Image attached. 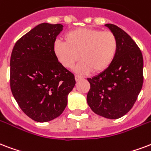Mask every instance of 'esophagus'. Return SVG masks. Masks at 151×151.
I'll use <instances>...</instances> for the list:
<instances>
[{"instance_id":"34e87169","label":"esophagus","mask_w":151,"mask_h":151,"mask_svg":"<svg viewBox=\"0 0 151 151\" xmlns=\"http://www.w3.org/2000/svg\"><path fill=\"white\" fill-rule=\"evenodd\" d=\"M83 77L82 76H80V75H75V80L76 81H78L81 80V79H83Z\"/></svg>"}]
</instances>
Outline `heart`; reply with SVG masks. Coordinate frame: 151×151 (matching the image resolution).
Returning <instances> with one entry per match:
<instances>
[{
  "mask_svg": "<svg viewBox=\"0 0 151 151\" xmlns=\"http://www.w3.org/2000/svg\"><path fill=\"white\" fill-rule=\"evenodd\" d=\"M118 50V41L111 32L81 27L65 35V42L56 40L53 51L58 61L65 68H72L79 58L75 70L88 73L93 70L100 73L113 63Z\"/></svg>",
  "mask_w": 151,
  "mask_h": 151,
  "instance_id": "heart-1",
  "label": "heart"
}]
</instances>
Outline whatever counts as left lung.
Here are the masks:
<instances>
[{"mask_svg": "<svg viewBox=\"0 0 151 151\" xmlns=\"http://www.w3.org/2000/svg\"><path fill=\"white\" fill-rule=\"evenodd\" d=\"M118 41L113 63L106 70L87 80V103L96 115L116 119L131 110L142 89L143 58L134 40L116 25L105 24Z\"/></svg>", "mask_w": 151, "mask_h": 151, "instance_id": "8db88e82", "label": "left lung"}]
</instances>
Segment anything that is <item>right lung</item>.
<instances>
[{"label": "right lung", "instance_id": "1", "mask_svg": "<svg viewBox=\"0 0 151 151\" xmlns=\"http://www.w3.org/2000/svg\"><path fill=\"white\" fill-rule=\"evenodd\" d=\"M60 24L42 23L15 44L10 59V87L15 100L35 121L48 122L63 113L74 76L55 57L53 45Z\"/></svg>", "mask_w": 151, "mask_h": 151}]
</instances>
